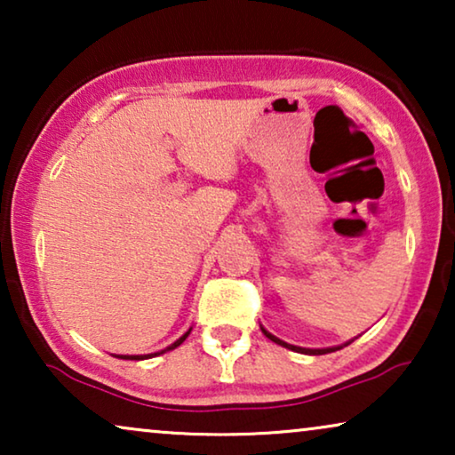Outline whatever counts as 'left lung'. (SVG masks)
Masks as SVG:
<instances>
[{
	"mask_svg": "<svg viewBox=\"0 0 455 455\" xmlns=\"http://www.w3.org/2000/svg\"><path fill=\"white\" fill-rule=\"evenodd\" d=\"M260 331H263L267 338H269L271 341H275V344H279V346H283V347H288V350H291V352H300V354H310V356H321V354H329V352H335V350H341V347L344 346H347V344H352L354 339H350V341H346V344H341V346H331V347H300V346H291V344H288V341H283V339H279V338H275V335L273 333H269L267 331V329L260 325Z\"/></svg>",
	"mask_w": 455,
	"mask_h": 455,
	"instance_id": "left-lung-1",
	"label": "left lung"
}]
</instances>
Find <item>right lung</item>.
<instances>
[{"label": "right lung", "instance_id": "right-lung-1", "mask_svg": "<svg viewBox=\"0 0 455 455\" xmlns=\"http://www.w3.org/2000/svg\"><path fill=\"white\" fill-rule=\"evenodd\" d=\"M190 331H192V327L188 329V331H186L182 338H178L176 341H173V344H170L165 347V350H159V352H155V354H136V356H132V354H116V358H122V360H147V358H153V356H159V354H165V352H170V350H173V347H178L180 344H182V341L188 338L190 335Z\"/></svg>", "mask_w": 455, "mask_h": 455}]
</instances>
